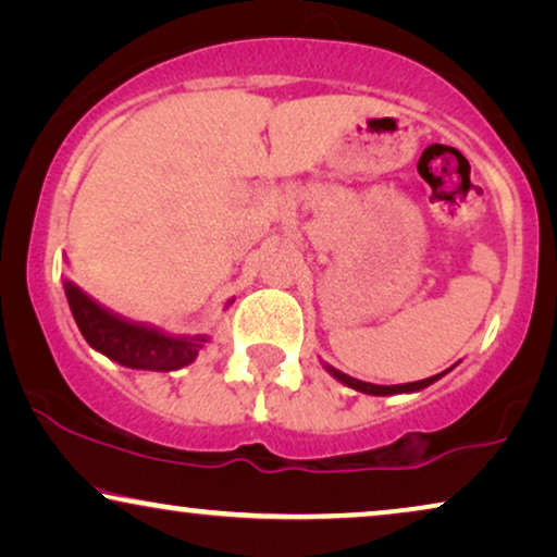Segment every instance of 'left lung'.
Masks as SVG:
<instances>
[{
    "instance_id": "obj_1",
    "label": "left lung",
    "mask_w": 557,
    "mask_h": 557,
    "mask_svg": "<svg viewBox=\"0 0 557 557\" xmlns=\"http://www.w3.org/2000/svg\"><path fill=\"white\" fill-rule=\"evenodd\" d=\"M324 370L330 372V375H332L334 380H339L342 385L352 387V391H360V393H364V395H400V393H418V391H423V387H429V385L436 383V380H441V377H444L446 372H448V370H444V372H438V375H433V377L416 380V383H403V385H375V383H362V380H357V377H349V375H345V372H339L337 368H332V364H326V362H324Z\"/></svg>"
}]
</instances>
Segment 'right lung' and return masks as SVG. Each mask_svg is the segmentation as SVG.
Masks as SVG:
<instances>
[{
  "label": "right lung",
  "mask_w": 557,
  "mask_h": 557,
  "mask_svg": "<svg viewBox=\"0 0 557 557\" xmlns=\"http://www.w3.org/2000/svg\"><path fill=\"white\" fill-rule=\"evenodd\" d=\"M67 307L78 330L96 352L132 370L172 372L195 362L200 349L208 345V334H170L159 326L144 322H128L124 317L111 314L88 294L81 292L71 278L63 281ZM233 299L227 301L231 307Z\"/></svg>",
  "instance_id": "1"
}]
</instances>
